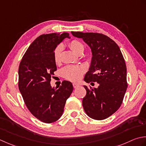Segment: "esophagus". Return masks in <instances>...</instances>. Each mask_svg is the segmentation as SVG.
<instances>
[{
	"label": "esophagus",
	"instance_id": "1",
	"mask_svg": "<svg viewBox=\"0 0 146 146\" xmlns=\"http://www.w3.org/2000/svg\"><path fill=\"white\" fill-rule=\"evenodd\" d=\"M73 87L74 88H77V87H79V84H77V83H73Z\"/></svg>",
	"mask_w": 146,
	"mask_h": 146
}]
</instances>
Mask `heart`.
I'll return each mask as SVG.
<instances>
[{
  "label": "heart",
  "mask_w": 146,
  "mask_h": 146,
  "mask_svg": "<svg viewBox=\"0 0 146 146\" xmlns=\"http://www.w3.org/2000/svg\"><path fill=\"white\" fill-rule=\"evenodd\" d=\"M68 46L72 51L78 55L82 53L84 46L81 41L77 40H72L68 43ZM62 47L58 45L56 47L53 52V59L55 63H58L60 59V52ZM84 72V67L81 65H67L62 69L61 74L64 78L71 81H77L81 78L83 73Z\"/></svg>",
  "instance_id": "heart-1"
}]
</instances>
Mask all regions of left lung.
Instances as JSON below:
<instances>
[{"mask_svg":"<svg viewBox=\"0 0 146 146\" xmlns=\"http://www.w3.org/2000/svg\"><path fill=\"white\" fill-rule=\"evenodd\" d=\"M72 34L82 38L93 53L84 80L99 84L97 88L84 86L86 94L82 99L83 108L90 118L104 120L117 111L123 102L127 88L125 62L117 44L107 36L78 31Z\"/></svg>","mask_w":146,"mask_h":146,"instance_id":"1","label":"left lung"}]
</instances>
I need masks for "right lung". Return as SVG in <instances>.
I'll list each match as a JSON object with an SVG mask.
<instances>
[{"instance_id": "add662e5", "label": "right lung", "mask_w": 146, "mask_h": 146, "mask_svg": "<svg viewBox=\"0 0 146 146\" xmlns=\"http://www.w3.org/2000/svg\"><path fill=\"white\" fill-rule=\"evenodd\" d=\"M68 33L42 35L34 40L20 62L18 87L31 114L42 122H55L63 114L66 101L73 91L69 81H64L56 90L50 85L56 70L53 52Z\"/></svg>"}]
</instances>
